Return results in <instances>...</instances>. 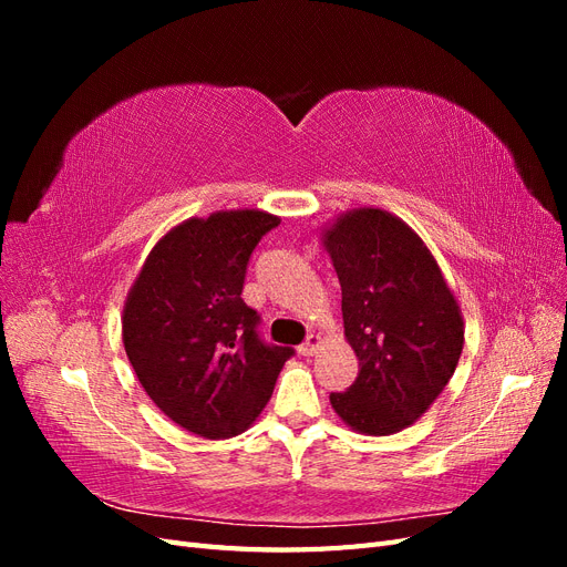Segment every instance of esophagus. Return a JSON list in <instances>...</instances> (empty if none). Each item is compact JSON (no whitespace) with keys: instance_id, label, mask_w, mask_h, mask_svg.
Here are the masks:
<instances>
[{"instance_id":"esophagus-1","label":"esophagus","mask_w":567,"mask_h":567,"mask_svg":"<svg viewBox=\"0 0 567 567\" xmlns=\"http://www.w3.org/2000/svg\"><path fill=\"white\" fill-rule=\"evenodd\" d=\"M319 348H321V338L312 333V336H307V340L298 348V352H300L302 357H312V354H317Z\"/></svg>"}]
</instances>
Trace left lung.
<instances>
[{
  "label": "left lung",
  "mask_w": 567,
  "mask_h": 567,
  "mask_svg": "<svg viewBox=\"0 0 567 567\" xmlns=\"http://www.w3.org/2000/svg\"><path fill=\"white\" fill-rule=\"evenodd\" d=\"M342 290V323L359 373L331 392L342 423L392 435L419 421L450 383L463 317L447 279L404 219L381 208L340 213L321 229Z\"/></svg>",
  "instance_id": "1"
}]
</instances>
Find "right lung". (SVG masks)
Instances as JSON below:
<instances>
[{"label":"right lung","mask_w":567,"mask_h":567,"mask_svg":"<svg viewBox=\"0 0 567 567\" xmlns=\"http://www.w3.org/2000/svg\"><path fill=\"white\" fill-rule=\"evenodd\" d=\"M281 219L217 210L169 229L151 248L123 307V342L142 388L198 437L248 431L267 406L290 348L265 346L244 302L257 241Z\"/></svg>","instance_id":"1"}]
</instances>
